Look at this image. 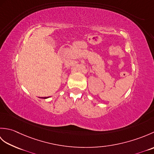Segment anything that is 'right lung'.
<instances>
[{"mask_svg":"<svg viewBox=\"0 0 154 154\" xmlns=\"http://www.w3.org/2000/svg\"><path fill=\"white\" fill-rule=\"evenodd\" d=\"M45 98H46V97H44V99H45ZM48 98V97H47Z\"/></svg>","mask_w":154,"mask_h":154,"instance_id":"right-lung-1","label":"right lung"}]
</instances>
